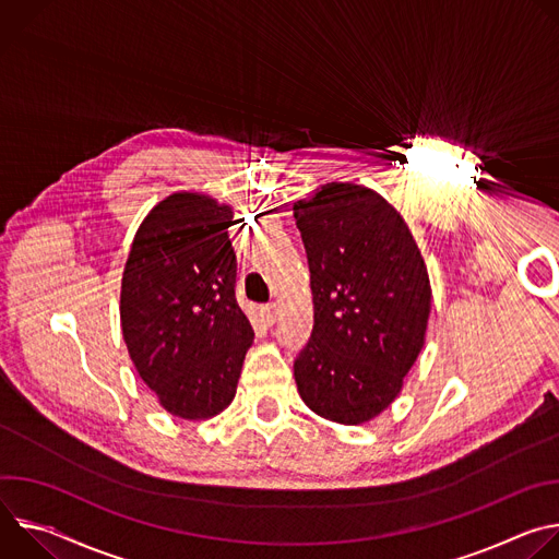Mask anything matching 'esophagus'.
Instances as JSON below:
<instances>
[{"label":"esophagus","instance_id":"obj_1","mask_svg":"<svg viewBox=\"0 0 559 559\" xmlns=\"http://www.w3.org/2000/svg\"><path fill=\"white\" fill-rule=\"evenodd\" d=\"M261 311H263V318H265V323H267V325H274V323H276V318H278V307H276L274 302L265 305Z\"/></svg>","mask_w":559,"mask_h":559}]
</instances>
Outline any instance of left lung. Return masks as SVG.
Instances as JSON below:
<instances>
[{"label":"left lung","instance_id":"1","mask_svg":"<svg viewBox=\"0 0 559 559\" xmlns=\"http://www.w3.org/2000/svg\"><path fill=\"white\" fill-rule=\"evenodd\" d=\"M309 265L313 330L294 360L302 403L360 425L386 409L416 362L431 287L414 236L378 192L328 183L294 205Z\"/></svg>","mask_w":559,"mask_h":559}]
</instances>
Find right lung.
Segmentation results:
<instances>
[{
  "label": "right lung",
  "mask_w": 559,
  "mask_h": 559,
  "mask_svg": "<svg viewBox=\"0 0 559 559\" xmlns=\"http://www.w3.org/2000/svg\"><path fill=\"white\" fill-rule=\"evenodd\" d=\"M231 207L170 194L141 223L121 281V330L143 382L173 416L221 414L254 330L236 302Z\"/></svg>",
  "instance_id": "1"
}]
</instances>
